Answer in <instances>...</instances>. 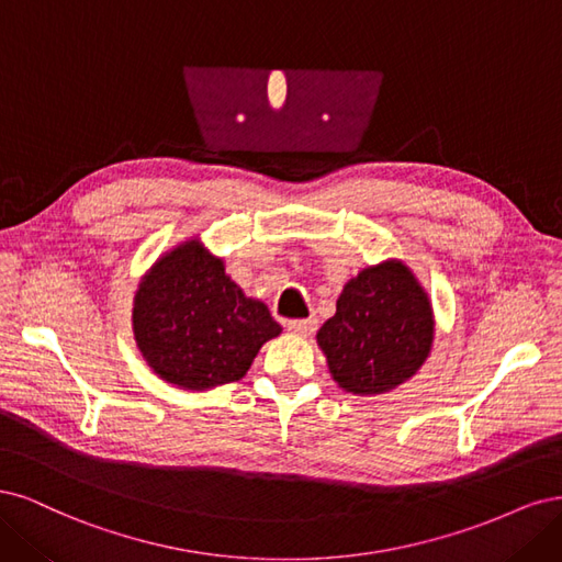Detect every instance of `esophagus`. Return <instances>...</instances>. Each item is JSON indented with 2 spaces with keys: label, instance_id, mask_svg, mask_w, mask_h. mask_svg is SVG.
I'll return each mask as SVG.
<instances>
[{
  "label": "esophagus",
  "instance_id": "34e87169",
  "mask_svg": "<svg viewBox=\"0 0 562 562\" xmlns=\"http://www.w3.org/2000/svg\"><path fill=\"white\" fill-rule=\"evenodd\" d=\"M317 329V319L307 317V319H289L286 322V331H292L296 336H311Z\"/></svg>",
  "mask_w": 562,
  "mask_h": 562
}]
</instances>
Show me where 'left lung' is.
Instances as JSON below:
<instances>
[{"mask_svg": "<svg viewBox=\"0 0 562 562\" xmlns=\"http://www.w3.org/2000/svg\"><path fill=\"white\" fill-rule=\"evenodd\" d=\"M431 342V301L400 259L361 268L342 286L336 315L317 331L331 378L359 396L404 385L427 361Z\"/></svg>", "mask_w": 562, "mask_h": 562, "instance_id": "obj_1", "label": "left lung"}]
</instances>
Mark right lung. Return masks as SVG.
Wrapping results in <instances>:
<instances>
[{"label": "right lung", "instance_id": "right-lung-1", "mask_svg": "<svg viewBox=\"0 0 562 562\" xmlns=\"http://www.w3.org/2000/svg\"><path fill=\"white\" fill-rule=\"evenodd\" d=\"M282 327L268 305L245 296L222 257L189 238L158 257L133 299L135 342L166 383L203 392L245 378Z\"/></svg>", "mask_w": 562, "mask_h": 562}]
</instances>
